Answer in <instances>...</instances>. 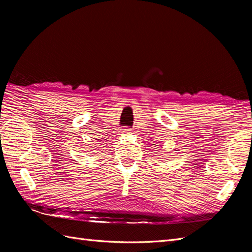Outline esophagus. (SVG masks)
<instances>
[{"label": "esophagus", "mask_w": 252, "mask_h": 252, "mask_svg": "<svg viewBox=\"0 0 252 252\" xmlns=\"http://www.w3.org/2000/svg\"><path fill=\"white\" fill-rule=\"evenodd\" d=\"M122 133H123V134L129 133V129H122Z\"/></svg>", "instance_id": "obj_1"}]
</instances>
